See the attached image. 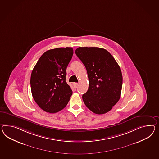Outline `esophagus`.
Segmentation results:
<instances>
[{"instance_id": "34e87169", "label": "esophagus", "mask_w": 159, "mask_h": 159, "mask_svg": "<svg viewBox=\"0 0 159 159\" xmlns=\"http://www.w3.org/2000/svg\"><path fill=\"white\" fill-rule=\"evenodd\" d=\"M78 85V83H73V86L74 88H77Z\"/></svg>"}]
</instances>
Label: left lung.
<instances>
[{"instance_id":"1","label":"left lung","mask_w":159,"mask_h":159,"mask_svg":"<svg viewBox=\"0 0 159 159\" xmlns=\"http://www.w3.org/2000/svg\"><path fill=\"white\" fill-rule=\"evenodd\" d=\"M75 52L85 66L89 81L83 101L94 114H106L120 98L123 78L119 66L103 48L79 47Z\"/></svg>"}]
</instances>
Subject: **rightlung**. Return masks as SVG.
<instances>
[{"instance_id": "obj_1", "label": "right lung", "mask_w": 159, "mask_h": 159, "mask_svg": "<svg viewBox=\"0 0 159 159\" xmlns=\"http://www.w3.org/2000/svg\"><path fill=\"white\" fill-rule=\"evenodd\" d=\"M73 55L71 47L49 49L41 55L33 69L30 77L33 98L47 112L54 114L63 110L72 95L66 78Z\"/></svg>"}]
</instances>
